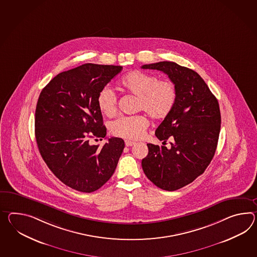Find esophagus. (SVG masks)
Instances as JSON below:
<instances>
[{
    "mask_svg": "<svg viewBox=\"0 0 257 257\" xmlns=\"http://www.w3.org/2000/svg\"><path fill=\"white\" fill-rule=\"evenodd\" d=\"M136 144V142L131 141V140H125V146L126 147H132L134 145Z\"/></svg>",
    "mask_w": 257,
    "mask_h": 257,
    "instance_id": "1",
    "label": "esophagus"
}]
</instances>
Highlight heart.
<instances>
[{
  "label": "heart",
  "instance_id": "obj_1",
  "mask_svg": "<svg viewBox=\"0 0 257 257\" xmlns=\"http://www.w3.org/2000/svg\"><path fill=\"white\" fill-rule=\"evenodd\" d=\"M119 84L129 94L138 96L136 110L145 111L155 119H165L173 111L177 100V89L171 80H159L155 75L133 71L124 76ZM97 106L102 114L113 117L117 113V96L109 87L101 89ZM150 125L145 115L122 116L110 124L113 136L127 139H138L144 136Z\"/></svg>",
  "mask_w": 257,
  "mask_h": 257
}]
</instances>
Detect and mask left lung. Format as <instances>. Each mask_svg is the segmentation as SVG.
<instances>
[{
  "label": "left lung",
  "mask_w": 257,
  "mask_h": 257,
  "mask_svg": "<svg viewBox=\"0 0 257 257\" xmlns=\"http://www.w3.org/2000/svg\"><path fill=\"white\" fill-rule=\"evenodd\" d=\"M167 74L177 89L173 111L157 128L163 146L148 144L145 175L158 188L174 191L194 181L211 163L221 127L219 104L196 71L170 61L143 65ZM171 140L168 149L167 140Z\"/></svg>",
  "instance_id": "obj_1"
}]
</instances>
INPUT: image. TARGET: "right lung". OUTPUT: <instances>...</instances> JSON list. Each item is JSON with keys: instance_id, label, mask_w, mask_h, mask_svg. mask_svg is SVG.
Instances as JSON below:
<instances>
[{"instance_id": "obj_1", "label": "right lung", "mask_w": 257, "mask_h": 257, "mask_svg": "<svg viewBox=\"0 0 257 257\" xmlns=\"http://www.w3.org/2000/svg\"><path fill=\"white\" fill-rule=\"evenodd\" d=\"M121 70V66L83 64L57 74L39 96L35 138L41 156L60 181L78 191L100 188L124 149L119 138H109L100 149L89 142L106 137L96 100L101 89Z\"/></svg>"}]
</instances>
